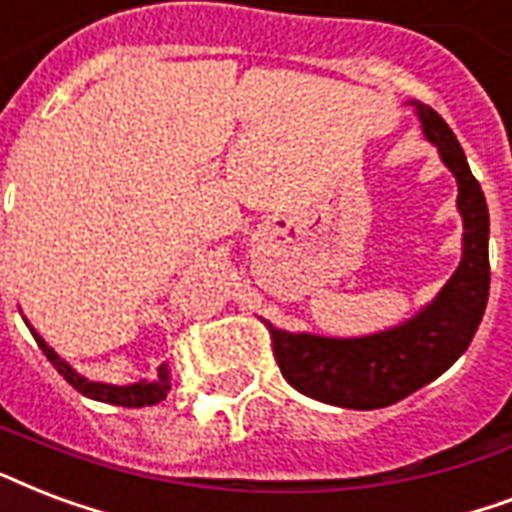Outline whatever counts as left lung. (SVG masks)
I'll use <instances>...</instances> for the list:
<instances>
[{
	"mask_svg": "<svg viewBox=\"0 0 512 512\" xmlns=\"http://www.w3.org/2000/svg\"><path fill=\"white\" fill-rule=\"evenodd\" d=\"M429 142L459 182V212L464 217V255L456 273L432 306L411 322L368 338H319L273 330V360L287 384L300 395L341 408H386L413 395L462 357L481 325L489 300V209L467 166L454 131L435 109L419 104Z\"/></svg>",
	"mask_w": 512,
	"mask_h": 512,
	"instance_id": "1",
	"label": "left lung"
}]
</instances>
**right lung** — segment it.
<instances>
[{
    "instance_id": "add662e5",
    "label": "right lung",
    "mask_w": 512,
    "mask_h": 512,
    "mask_svg": "<svg viewBox=\"0 0 512 512\" xmlns=\"http://www.w3.org/2000/svg\"><path fill=\"white\" fill-rule=\"evenodd\" d=\"M29 325V322H26ZM31 335H34V341L42 349V354L48 357L50 365L61 373V376L69 381V384L80 392V395L91 397V400H99V403H109V405H120V408H147V405H158L161 400H166L171 389L169 381V370L166 365L158 368V378L155 381H139V384L131 386H109V384H96V381H88V378L77 376L64 360H58V354L50 349L48 343L42 341L37 333H34V327H29Z\"/></svg>"
}]
</instances>
